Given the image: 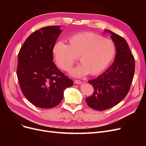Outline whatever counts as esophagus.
<instances>
[{"label":"esophagus","mask_w":146,"mask_h":146,"mask_svg":"<svg viewBox=\"0 0 146 146\" xmlns=\"http://www.w3.org/2000/svg\"><path fill=\"white\" fill-rule=\"evenodd\" d=\"M74 83H76V84H80V83H82V81L80 80H75L74 81Z\"/></svg>","instance_id":"1"}]
</instances>
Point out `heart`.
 <instances>
[{"mask_svg":"<svg viewBox=\"0 0 146 146\" xmlns=\"http://www.w3.org/2000/svg\"><path fill=\"white\" fill-rule=\"evenodd\" d=\"M115 50L111 40L92 32L74 35L68 39L67 45L58 42L52 49L56 63L64 71L69 70L79 59L81 65L71 71L77 77L104 71L113 59Z\"/></svg>","mask_w":146,"mask_h":146,"instance_id":"heart-1","label":"heart"}]
</instances>
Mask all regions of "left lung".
Instances as JSON below:
<instances>
[{
    "instance_id": "obj_1",
    "label": "left lung",
    "mask_w": 146,
    "mask_h": 146,
    "mask_svg": "<svg viewBox=\"0 0 146 146\" xmlns=\"http://www.w3.org/2000/svg\"><path fill=\"white\" fill-rule=\"evenodd\" d=\"M108 32L116 46L115 59L106 71L88 81L93 86L94 92L85 99L90 108L98 111L111 108L125 98L135 73L134 56L125 39L111 31Z\"/></svg>"
}]
</instances>
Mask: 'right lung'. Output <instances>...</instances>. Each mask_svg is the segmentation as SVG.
I'll return each mask as SVG.
<instances>
[{
    "instance_id": "right-lung-1",
    "label": "right lung",
    "mask_w": 146,
    "mask_h": 146,
    "mask_svg": "<svg viewBox=\"0 0 146 146\" xmlns=\"http://www.w3.org/2000/svg\"><path fill=\"white\" fill-rule=\"evenodd\" d=\"M61 32L58 25L39 29L26 39L19 52L17 76L21 90L39 108L56 107L64 90L73 85L53 61L52 49Z\"/></svg>"
}]
</instances>
